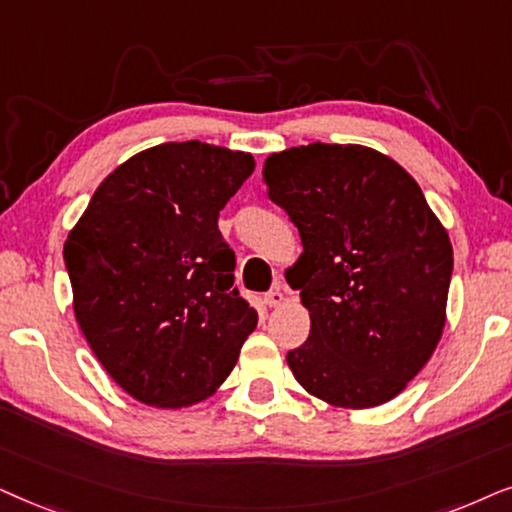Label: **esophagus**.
<instances>
[{
	"instance_id": "1",
	"label": "esophagus",
	"mask_w": 512,
	"mask_h": 512,
	"mask_svg": "<svg viewBox=\"0 0 512 512\" xmlns=\"http://www.w3.org/2000/svg\"><path fill=\"white\" fill-rule=\"evenodd\" d=\"M264 302H267V306H281L285 302V292L281 288L271 290L264 295Z\"/></svg>"
}]
</instances>
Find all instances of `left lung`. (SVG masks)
I'll return each mask as SVG.
<instances>
[{"label":"left lung","mask_w":512,"mask_h":512,"mask_svg":"<svg viewBox=\"0 0 512 512\" xmlns=\"http://www.w3.org/2000/svg\"><path fill=\"white\" fill-rule=\"evenodd\" d=\"M262 175L304 248L288 283L311 332L288 351L292 374L327 405L388 403L442 337L454 267L445 227L414 177L363 145L290 147Z\"/></svg>","instance_id":"left-lung-1"}]
</instances>
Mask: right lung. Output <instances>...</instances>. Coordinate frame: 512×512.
Listing matches in <instances>:
<instances>
[{"instance_id":"1","label":"right lung","mask_w":512,"mask_h":512,"mask_svg":"<svg viewBox=\"0 0 512 512\" xmlns=\"http://www.w3.org/2000/svg\"><path fill=\"white\" fill-rule=\"evenodd\" d=\"M245 152L163 142L109 173L65 241L74 316L109 377L145 405L189 407L234 370L257 311L234 288L217 217Z\"/></svg>"}]
</instances>
